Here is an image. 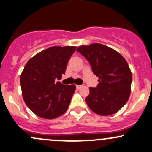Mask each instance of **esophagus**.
Returning a JSON list of instances; mask_svg holds the SVG:
<instances>
[{"mask_svg": "<svg viewBox=\"0 0 152 152\" xmlns=\"http://www.w3.org/2000/svg\"><path fill=\"white\" fill-rule=\"evenodd\" d=\"M82 87V85H76V88L78 89V90H79V89H81Z\"/></svg>", "mask_w": 152, "mask_h": 152, "instance_id": "34e87169", "label": "esophagus"}]
</instances>
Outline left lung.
<instances>
[{"label":"left lung","instance_id":"8db88e82","mask_svg":"<svg viewBox=\"0 0 152 152\" xmlns=\"http://www.w3.org/2000/svg\"><path fill=\"white\" fill-rule=\"evenodd\" d=\"M90 62L93 73L99 77L97 87L90 88L86 102L100 115H110L121 110L128 101L132 81V72L123 56L111 48L100 43L82 45L76 49Z\"/></svg>","mask_w":152,"mask_h":152}]
</instances>
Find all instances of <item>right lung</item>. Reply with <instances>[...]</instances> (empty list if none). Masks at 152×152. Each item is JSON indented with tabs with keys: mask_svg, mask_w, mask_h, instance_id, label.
Segmentation results:
<instances>
[{
	"mask_svg": "<svg viewBox=\"0 0 152 152\" xmlns=\"http://www.w3.org/2000/svg\"><path fill=\"white\" fill-rule=\"evenodd\" d=\"M75 46H53L28 61L20 75L23 100L39 117L53 119L66 112L76 90L74 85H64L56 79L65 74Z\"/></svg>",
	"mask_w": 152,
	"mask_h": 152,
	"instance_id": "1",
	"label": "right lung"
}]
</instances>
